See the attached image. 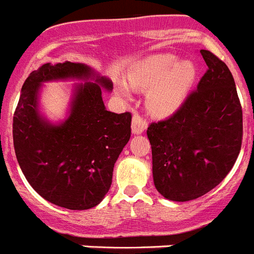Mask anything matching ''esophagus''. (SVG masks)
I'll return each instance as SVG.
<instances>
[{
    "instance_id": "1",
    "label": "esophagus",
    "mask_w": 254,
    "mask_h": 254,
    "mask_svg": "<svg viewBox=\"0 0 254 254\" xmlns=\"http://www.w3.org/2000/svg\"><path fill=\"white\" fill-rule=\"evenodd\" d=\"M146 127H148V122H146L138 113H135L133 117H132V132L136 133V135H138V133H141Z\"/></svg>"
}]
</instances>
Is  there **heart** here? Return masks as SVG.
I'll list each match as a JSON object with an SVG mask.
<instances>
[{"instance_id": "b5f03b06", "label": "heart", "mask_w": 254, "mask_h": 254, "mask_svg": "<svg viewBox=\"0 0 254 254\" xmlns=\"http://www.w3.org/2000/svg\"><path fill=\"white\" fill-rule=\"evenodd\" d=\"M196 69L191 62L177 63L170 54L144 60L127 74V83L133 88H149L146 103L158 116H168L179 109L192 86ZM123 97H128L126 87H121Z\"/></svg>"}]
</instances>
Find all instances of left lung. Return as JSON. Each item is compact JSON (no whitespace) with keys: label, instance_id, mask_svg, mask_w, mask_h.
<instances>
[{"label":"left lung","instance_id":"obj_1","mask_svg":"<svg viewBox=\"0 0 254 254\" xmlns=\"http://www.w3.org/2000/svg\"><path fill=\"white\" fill-rule=\"evenodd\" d=\"M208 69L171 117L153 122L148 137L154 185L164 198L188 201L211 191L231 171L243 140V110L233 74L200 50Z\"/></svg>","mask_w":254,"mask_h":254}]
</instances>
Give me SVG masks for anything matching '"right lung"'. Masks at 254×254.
I'll list each match as a JSON object with an SVG mask.
<instances>
[{
    "mask_svg": "<svg viewBox=\"0 0 254 254\" xmlns=\"http://www.w3.org/2000/svg\"><path fill=\"white\" fill-rule=\"evenodd\" d=\"M95 79L76 88L68 119L54 126L38 114V88L53 79ZM101 86L104 77L81 63L43 64L21 87L14 113L12 138L16 159L30 186L46 200L73 211L95 207L109 191L113 168L131 137L129 112H108Z\"/></svg>",
    "mask_w": 254,
    "mask_h": 254,
    "instance_id": "1",
    "label": "right lung"
}]
</instances>
